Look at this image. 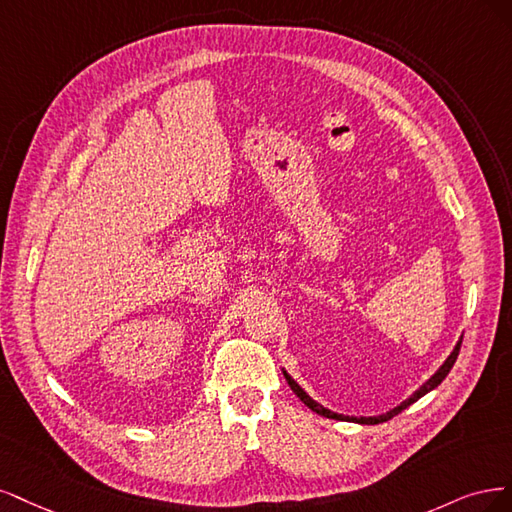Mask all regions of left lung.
<instances>
[{
	"label": "left lung",
	"instance_id": "left-lung-1",
	"mask_svg": "<svg viewBox=\"0 0 512 512\" xmlns=\"http://www.w3.org/2000/svg\"><path fill=\"white\" fill-rule=\"evenodd\" d=\"M459 346H461V342H457V346L453 349V353L447 357V361H444V364L440 366V370L430 378V381H427L421 389H417L415 393L410 395L408 400H404L400 406H395L393 410H389V412H385V415H378V417H361V419H357V417H344V415H336V412H332V410H327V408H323L321 404H317L315 400L310 398V395H306V391L293 381V378L285 372V378H287V383H289V387L293 389V393L298 395V398L310 408V410H315L317 415H321V417H327V419H338V421H357V423H364V425H376V423H383V421H389V419H393L395 415H398V412H402L404 408H408L410 404H415L419 398H423V395L427 393V391H432V389H436L444 378H447V374L451 372V368H453V364H455V359H457V355H459Z\"/></svg>",
	"mask_w": 512,
	"mask_h": 512
}]
</instances>
